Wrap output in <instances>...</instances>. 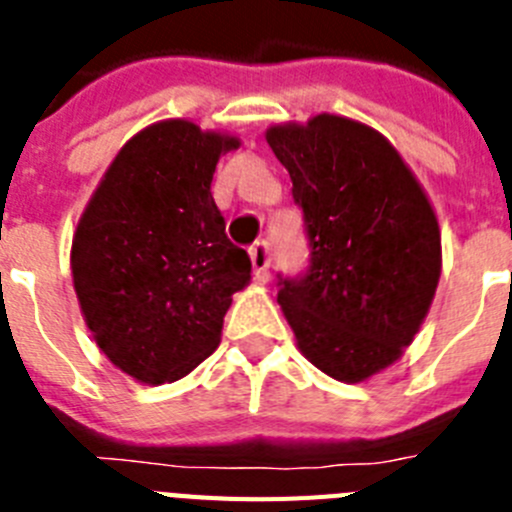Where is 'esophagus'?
Instances as JSON below:
<instances>
[{
	"mask_svg": "<svg viewBox=\"0 0 512 512\" xmlns=\"http://www.w3.org/2000/svg\"><path fill=\"white\" fill-rule=\"evenodd\" d=\"M251 264H253V274L259 282H266L269 279V266H271V246L266 241H256L251 246Z\"/></svg>",
	"mask_w": 512,
	"mask_h": 512,
	"instance_id": "34e87169",
	"label": "esophagus"
}]
</instances>
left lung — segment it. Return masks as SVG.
Segmentation results:
<instances>
[{
    "mask_svg": "<svg viewBox=\"0 0 512 512\" xmlns=\"http://www.w3.org/2000/svg\"><path fill=\"white\" fill-rule=\"evenodd\" d=\"M266 143L292 179L310 259L277 277L302 354L338 382L400 359L441 277L433 207L390 140L336 115L279 125Z\"/></svg>",
    "mask_w": 512,
    "mask_h": 512,
    "instance_id": "8db88e82",
    "label": "left lung"
}]
</instances>
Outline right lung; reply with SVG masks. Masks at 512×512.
<instances>
[{
  "instance_id": "right-lung-1",
  "label": "right lung",
  "mask_w": 512,
  "mask_h": 512,
  "mask_svg": "<svg viewBox=\"0 0 512 512\" xmlns=\"http://www.w3.org/2000/svg\"><path fill=\"white\" fill-rule=\"evenodd\" d=\"M230 148L238 140L194 122H156L122 146L79 220L81 312L104 356L138 382H176L202 364L251 279L210 192Z\"/></svg>"
}]
</instances>
